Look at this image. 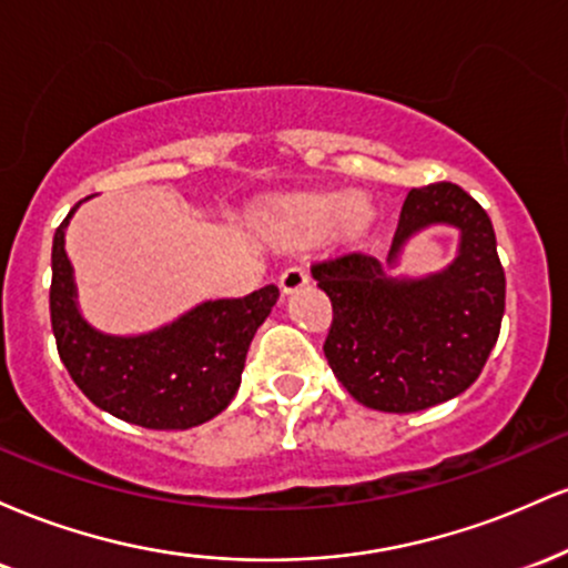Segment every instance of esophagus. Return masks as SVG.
Listing matches in <instances>:
<instances>
[{"instance_id": "obj_1", "label": "esophagus", "mask_w": 568, "mask_h": 568, "mask_svg": "<svg viewBox=\"0 0 568 568\" xmlns=\"http://www.w3.org/2000/svg\"><path fill=\"white\" fill-rule=\"evenodd\" d=\"M306 283H310V272H306L304 266H298V264L288 266V270H285L283 275H280V291H283L285 296H288V293L302 291Z\"/></svg>"}]
</instances>
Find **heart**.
<instances>
[{
  "mask_svg": "<svg viewBox=\"0 0 568 568\" xmlns=\"http://www.w3.org/2000/svg\"><path fill=\"white\" fill-rule=\"evenodd\" d=\"M342 216H352V202L342 197H304L288 207L293 232L302 237H323Z\"/></svg>",
  "mask_w": 568,
  "mask_h": 568,
  "instance_id": "heart-1",
  "label": "heart"
}]
</instances>
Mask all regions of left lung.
<instances>
[{"mask_svg":"<svg viewBox=\"0 0 568 568\" xmlns=\"http://www.w3.org/2000/svg\"><path fill=\"white\" fill-rule=\"evenodd\" d=\"M429 225L460 232L455 262L429 276L386 275L407 240ZM334 304L323 352L363 406L410 414L465 393L484 371L505 315V270L491 219L462 186L410 189L387 253H342L312 266Z\"/></svg>","mask_w":568,"mask_h":568,"instance_id":"8db88e82","label":"left lung"}]
</instances>
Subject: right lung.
Here are the masks:
<instances>
[{
  "mask_svg": "<svg viewBox=\"0 0 568 568\" xmlns=\"http://www.w3.org/2000/svg\"><path fill=\"white\" fill-rule=\"evenodd\" d=\"M80 205L71 207L53 237L50 321L63 366L88 400L130 425H205L237 395L247 347L280 298L277 285L243 298L202 302L146 334H103L82 317L67 256V226Z\"/></svg>",
  "mask_w": 568,
  "mask_h": 568,
  "instance_id": "1",
  "label": "right lung"
}]
</instances>
